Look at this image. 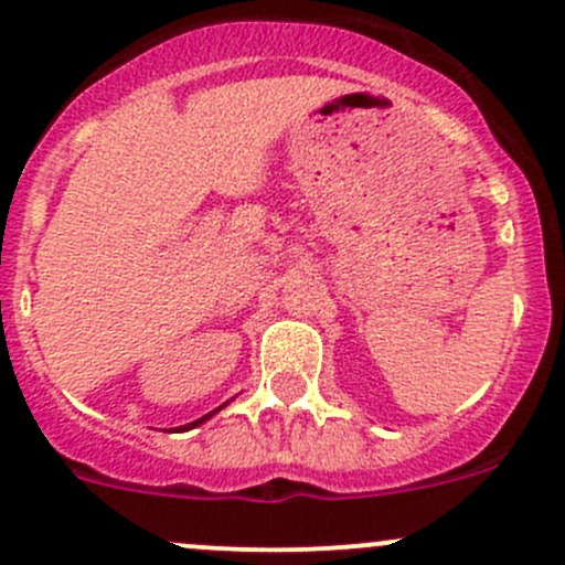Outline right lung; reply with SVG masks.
<instances>
[{"mask_svg":"<svg viewBox=\"0 0 565 565\" xmlns=\"http://www.w3.org/2000/svg\"><path fill=\"white\" fill-rule=\"evenodd\" d=\"M226 404H230V402H226ZM226 404H221V407H215V409H213V413L202 415V418H199V420H193V424H185V426H177V429H180V431H188V429H196V426H199V424H204V420H210V418H213V415H215V413H221V409H224V407H226Z\"/></svg>","mask_w":565,"mask_h":565,"instance_id":"add662e5","label":"right lung"}]
</instances>
